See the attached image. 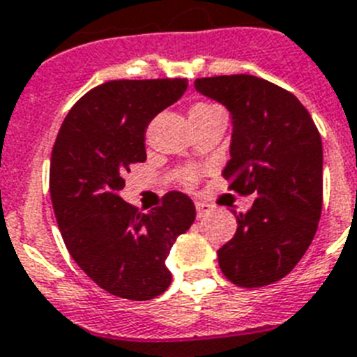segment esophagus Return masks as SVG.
Wrapping results in <instances>:
<instances>
[{"label": "esophagus", "instance_id": "esophagus-1", "mask_svg": "<svg viewBox=\"0 0 357 357\" xmlns=\"http://www.w3.org/2000/svg\"><path fill=\"white\" fill-rule=\"evenodd\" d=\"M211 211V205H206L203 202H196V212H197V218H203L206 212Z\"/></svg>", "mask_w": 357, "mask_h": 357}]
</instances>
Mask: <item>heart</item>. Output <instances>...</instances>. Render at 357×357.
Segmentation results:
<instances>
[{"mask_svg": "<svg viewBox=\"0 0 357 357\" xmlns=\"http://www.w3.org/2000/svg\"><path fill=\"white\" fill-rule=\"evenodd\" d=\"M199 107H208V105H196L194 109H199ZM192 178H194V172H192V170H188V172L185 174V179H188V181H190Z\"/></svg>", "mask_w": 357, "mask_h": 357, "instance_id": "b5f03b06", "label": "heart"}]
</instances>
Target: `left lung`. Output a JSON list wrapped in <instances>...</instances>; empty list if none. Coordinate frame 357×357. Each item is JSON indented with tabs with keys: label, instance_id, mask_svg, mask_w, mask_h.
<instances>
[{
	"label": "left lung",
	"instance_id": "obj_1",
	"mask_svg": "<svg viewBox=\"0 0 357 357\" xmlns=\"http://www.w3.org/2000/svg\"><path fill=\"white\" fill-rule=\"evenodd\" d=\"M194 86L229 110L230 160L223 176L239 194L234 238L218 250L221 271L245 289L285 278L312 243L323 203V146L310 114L294 94L248 76L196 79Z\"/></svg>",
	"mask_w": 357,
	"mask_h": 357
}]
</instances>
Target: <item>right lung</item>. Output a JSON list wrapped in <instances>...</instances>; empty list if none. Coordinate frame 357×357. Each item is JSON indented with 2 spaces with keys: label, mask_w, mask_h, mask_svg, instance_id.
Here are the masks:
<instances>
[{
  "label": "right lung",
  "mask_w": 357,
  "mask_h": 357,
  "mask_svg": "<svg viewBox=\"0 0 357 357\" xmlns=\"http://www.w3.org/2000/svg\"><path fill=\"white\" fill-rule=\"evenodd\" d=\"M187 86L179 77L103 83L72 107L54 143L50 197L63 241L96 285L118 298L163 294L170 248L196 220L192 199L178 190L149 212L119 196L130 165L146 160L149 123Z\"/></svg>",
  "instance_id": "obj_1"
}]
</instances>
